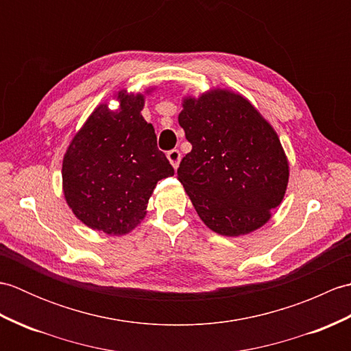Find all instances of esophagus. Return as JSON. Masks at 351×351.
Segmentation results:
<instances>
[{
    "instance_id": "1",
    "label": "esophagus",
    "mask_w": 351,
    "mask_h": 351,
    "mask_svg": "<svg viewBox=\"0 0 351 351\" xmlns=\"http://www.w3.org/2000/svg\"><path fill=\"white\" fill-rule=\"evenodd\" d=\"M167 158L171 166H173V169H178V166H180L181 162V152L178 151V149H171V151L167 152Z\"/></svg>"
}]
</instances>
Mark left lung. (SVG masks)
<instances>
[{"label":"left lung","mask_w":351,"mask_h":351,"mask_svg":"<svg viewBox=\"0 0 351 351\" xmlns=\"http://www.w3.org/2000/svg\"><path fill=\"white\" fill-rule=\"evenodd\" d=\"M178 122L191 143L178 180L205 225L225 237L264 226L289 180L273 126L243 95L219 87L182 98Z\"/></svg>","instance_id":"left-lung-1"}]
</instances>
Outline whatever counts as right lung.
Segmentation results:
<instances>
[{"label": "right lung", "instance_id": "right-lung-1", "mask_svg": "<svg viewBox=\"0 0 351 351\" xmlns=\"http://www.w3.org/2000/svg\"><path fill=\"white\" fill-rule=\"evenodd\" d=\"M147 88L145 93H151ZM117 110L99 104L63 156V195L75 217L98 232L125 235L145 219L156 182L175 173L141 110L143 93L119 90Z\"/></svg>", "mask_w": 351, "mask_h": 351}]
</instances>
